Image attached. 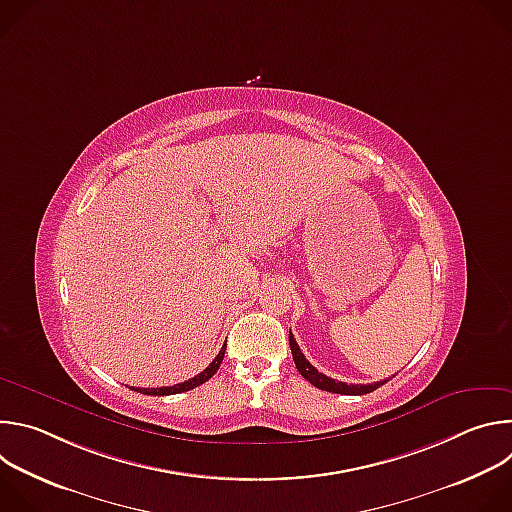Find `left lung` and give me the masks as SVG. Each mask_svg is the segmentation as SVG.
I'll list each match as a JSON object with an SVG mask.
<instances>
[{
  "instance_id": "8db88e82",
  "label": "left lung",
  "mask_w": 512,
  "mask_h": 512,
  "mask_svg": "<svg viewBox=\"0 0 512 512\" xmlns=\"http://www.w3.org/2000/svg\"><path fill=\"white\" fill-rule=\"evenodd\" d=\"M289 348H291V354H294V362H296V369L300 371V375L322 391L338 393V395H367V393H373L375 389H379L381 385L387 383V381H377V383H371V385H348V383L334 381V379L318 373V369L312 367V364L306 360L304 352L300 350V346H298V342H296V338L291 332H289Z\"/></svg>"
}]
</instances>
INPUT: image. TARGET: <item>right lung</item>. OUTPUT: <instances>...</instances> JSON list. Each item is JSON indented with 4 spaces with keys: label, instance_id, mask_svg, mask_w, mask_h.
Listing matches in <instances>:
<instances>
[{
    "label": "right lung",
    "instance_id": "right-lung-1",
    "mask_svg": "<svg viewBox=\"0 0 512 512\" xmlns=\"http://www.w3.org/2000/svg\"><path fill=\"white\" fill-rule=\"evenodd\" d=\"M225 350H227V344L221 348V352H218V354L214 356V360L208 364V367H206L202 373H198L196 377H192V379H188V381H184V383H178V385H172V387H156V389H141V387H131V389L137 391V393H143V395H156V397L176 395V393L190 391V389H194V387L206 383V381L218 371V367H221V362H223V358H225Z\"/></svg>",
    "mask_w": 512,
    "mask_h": 512
}]
</instances>
